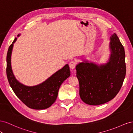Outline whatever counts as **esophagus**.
<instances>
[{
  "label": "esophagus",
  "mask_w": 133,
  "mask_h": 133,
  "mask_svg": "<svg viewBox=\"0 0 133 133\" xmlns=\"http://www.w3.org/2000/svg\"><path fill=\"white\" fill-rule=\"evenodd\" d=\"M76 65V63L75 61H71L69 63V67L71 69H74Z\"/></svg>",
  "instance_id": "1"
}]
</instances>
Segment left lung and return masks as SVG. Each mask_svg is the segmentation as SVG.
Here are the masks:
<instances>
[{
    "label": "left lung",
    "instance_id": "1",
    "mask_svg": "<svg viewBox=\"0 0 133 133\" xmlns=\"http://www.w3.org/2000/svg\"><path fill=\"white\" fill-rule=\"evenodd\" d=\"M110 41V58L105 65L84 62L76 66L80 98L89 105L109 102L122 87L126 74L124 48L115 33L111 35Z\"/></svg>",
    "mask_w": 133,
    "mask_h": 133
}]
</instances>
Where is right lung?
<instances>
[{"label": "right lung", "mask_w": 133, "mask_h": 133, "mask_svg": "<svg viewBox=\"0 0 133 133\" xmlns=\"http://www.w3.org/2000/svg\"><path fill=\"white\" fill-rule=\"evenodd\" d=\"M19 36V35H18ZM15 38L9 46L6 55V75L11 88L17 97L31 109H45L53 104L57 98L59 88L70 75L69 65L66 64L45 82L34 87H27L15 79L11 67V55Z\"/></svg>", "instance_id": "add662e5"}]
</instances>
